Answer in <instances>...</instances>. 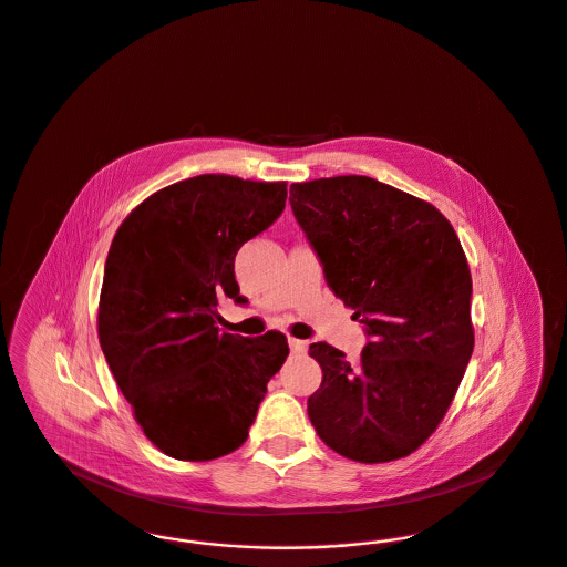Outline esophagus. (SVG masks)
<instances>
[{
  "mask_svg": "<svg viewBox=\"0 0 567 567\" xmlns=\"http://www.w3.org/2000/svg\"><path fill=\"white\" fill-rule=\"evenodd\" d=\"M289 347H291V351L297 352V354L308 351V342H306V340H297V338H289Z\"/></svg>",
  "mask_w": 567,
  "mask_h": 567,
  "instance_id": "obj_1",
  "label": "esophagus"
}]
</instances>
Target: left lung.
I'll list each match as a JSON object with an SVG mask.
<instances>
[{"label":"left lung","mask_w":567,"mask_h":567,"mask_svg":"<svg viewBox=\"0 0 567 567\" xmlns=\"http://www.w3.org/2000/svg\"><path fill=\"white\" fill-rule=\"evenodd\" d=\"M289 202L329 289L368 336L357 363L310 347L323 370L310 423L342 457H405L444 419L474 351L457 234L432 204L368 176L296 183Z\"/></svg>","instance_id":"left-lung-1"}]
</instances>
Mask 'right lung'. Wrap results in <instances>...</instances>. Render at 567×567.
<instances>
[{"label": "right lung", "instance_id": "add662e5", "mask_svg": "<svg viewBox=\"0 0 567 567\" xmlns=\"http://www.w3.org/2000/svg\"><path fill=\"white\" fill-rule=\"evenodd\" d=\"M285 183L204 174L144 199L110 244L97 331L114 380L167 457L210 461L240 449L282 368L278 331H220L218 301L244 303L240 246L282 215Z\"/></svg>", "mask_w": 567, "mask_h": 567}]
</instances>
